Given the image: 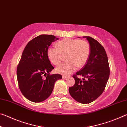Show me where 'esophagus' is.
Returning a JSON list of instances; mask_svg holds the SVG:
<instances>
[{"label":"esophagus","mask_w":127,"mask_h":127,"mask_svg":"<svg viewBox=\"0 0 127 127\" xmlns=\"http://www.w3.org/2000/svg\"><path fill=\"white\" fill-rule=\"evenodd\" d=\"M62 78H63V79H66L68 78V77L66 76H62Z\"/></svg>","instance_id":"1"}]
</instances>
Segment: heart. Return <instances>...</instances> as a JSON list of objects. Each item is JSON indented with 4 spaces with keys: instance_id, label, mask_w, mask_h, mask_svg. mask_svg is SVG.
<instances>
[{
    "instance_id": "heart-1",
    "label": "heart",
    "mask_w": 127,
    "mask_h": 127,
    "mask_svg": "<svg viewBox=\"0 0 127 127\" xmlns=\"http://www.w3.org/2000/svg\"><path fill=\"white\" fill-rule=\"evenodd\" d=\"M57 48L50 47L47 50L48 58L54 65H58L65 55L66 62L56 69L59 74L68 75L87 63L91 53L90 43L78 38H65L56 44Z\"/></svg>"
}]
</instances>
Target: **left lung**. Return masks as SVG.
Segmentation results:
<instances>
[{"label":"left lung","instance_id":"1","mask_svg":"<svg viewBox=\"0 0 127 127\" xmlns=\"http://www.w3.org/2000/svg\"><path fill=\"white\" fill-rule=\"evenodd\" d=\"M83 37L90 43L91 53L87 63L73 76L75 83L69 87V92L77 102L89 104L104 92L110 75V68L106 53L102 45L90 36ZM78 75L85 78L81 80Z\"/></svg>","mask_w":127,"mask_h":127}]
</instances>
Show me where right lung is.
<instances>
[{
    "instance_id": "obj_1",
    "label": "right lung",
    "mask_w": 127,
    "mask_h": 127,
    "mask_svg": "<svg viewBox=\"0 0 127 127\" xmlns=\"http://www.w3.org/2000/svg\"><path fill=\"white\" fill-rule=\"evenodd\" d=\"M57 40L53 35H41L30 41L23 50L17 66V81L22 95L30 101L45 100L52 92L55 82L62 78L59 74L49 73L54 68L47 50Z\"/></svg>"
}]
</instances>
